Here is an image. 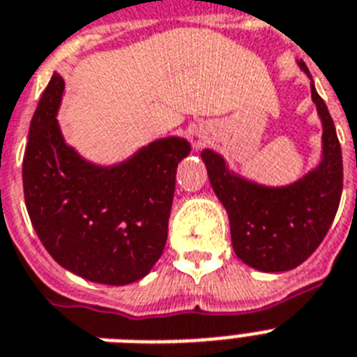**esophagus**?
Returning <instances> with one entry per match:
<instances>
[{
	"label": "esophagus",
	"instance_id": "obj_1",
	"mask_svg": "<svg viewBox=\"0 0 357 357\" xmlns=\"http://www.w3.org/2000/svg\"><path fill=\"white\" fill-rule=\"evenodd\" d=\"M199 137H202V142L199 143H206V136H199Z\"/></svg>",
	"mask_w": 357,
	"mask_h": 357
}]
</instances>
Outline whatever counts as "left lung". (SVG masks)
<instances>
[{"label": "left lung", "instance_id": "left-lung-1", "mask_svg": "<svg viewBox=\"0 0 357 357\" xmlns=\"http://www.w3.org/2000/svg\"><path fill=\"white\" fill-rule=\"evenodd\" d=\"M310 79L303 61L298 63ZM323 123L321 161L287 187H265L230 172L218 152L202 158L215 196L229 214L236 256L261 272L292 271L319 247L331 229L343 190V158L336 127L321 96L310 83Z\"/></svg>", "mask_w": 357, "mask_h": 357}]
</instances>
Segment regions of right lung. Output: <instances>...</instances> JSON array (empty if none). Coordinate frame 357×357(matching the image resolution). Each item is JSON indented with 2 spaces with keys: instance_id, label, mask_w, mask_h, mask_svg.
<instances>
[{
  "instance_id": "right-lung-1",
  "label": "right lung",
  "mask_w": 357,
  "mask_h": 357,
  "mask_svg": "<svg viewBox=\"0 0 357 357\" xmlns=\"http://www.w3.org/2000/svg\"><path fill=\"white\" fill-rule=\"evenodd\" d=\"M63 77L54 72L31 121L23 192L32 227L67 271L103 285H128L163 254L178 163L190 145L163 137L112 167L83 160L56 119Z\"/></svg>"
}]
</instances>
